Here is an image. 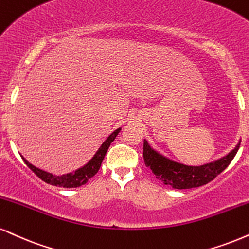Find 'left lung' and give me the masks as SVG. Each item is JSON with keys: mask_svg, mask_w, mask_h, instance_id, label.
Instances as JSON below:
<instances>
[{"mask_svg": "<svg viewBox=\"0 0 249 249\" xmlns=\"http://www.w3.org/2000/svg\"><path fill=\"white\" fill-rule=\"evenodd\" d=\"M240 142L241 140H239L235 148L224 157L199 166L172 160L171 158L153 149L146 140H144L143 157L146 167H149L164 185L171 186L174 189H189L207 185L222 173L237 155Z\"/></svg>", "mask_w": 249, "mask_h": 249, "instance_id": "8db88e82", "label": "left lung"}]
</instances>
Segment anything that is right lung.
Listing matches in <instances>:
<instances>
[{
  "label": "right lung",
  "mask_w": 249,
  "mask_h": 249,
  "mask_svg": "<svg viewBox=\"0 0 249 249\" xmlns=\"http://www.w3.org/2000/svg\"><path fill=\"white\" fill-rule=\"evenodd\" d=\"M120 130H121V128H118V129L113 131V133L104 141V143L99 146V149L97 150L96 153H94L93 157H92L84 166L79 167L73 172H70V173L62 174V176H55V174H52L50 172H46L44 170H41V168L36 167L35 165H32L31 162L27 161L23 156H20V157L23 158L24 162H25L27 166L35 172L36 176L39 177L40 179L45 181V182L50 183L52 186L63 187V188H77L79 186L85 185L92 177L96 176L97 172L99 171L101 162L104 160V157H105L110 143L115 140V137L118 136Z\"/></svg>",
  "instance_id": "add662e5"
}]
</instances>
